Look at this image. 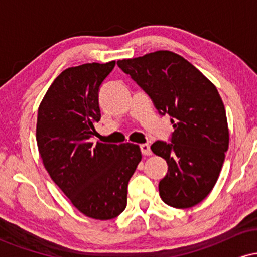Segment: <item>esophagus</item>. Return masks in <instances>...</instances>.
I'll list each match as a JSON object with an SVG mask.
<instances>
[{
	"label": "esophagus",
	"instance_id": "obj_1",
	"mask_svg": "<svg viewBox=\"0 0 257 257\" xmlns=\"http://www.w3.org/2000/svg\"><path fill=\"white\" fill-rule=\"evenodd\" d=\"M140 150H141V153L145 156H150L151 155V147H150L149 144H141L140 145Z\"/></svg>",
	"mask_w": 257,
	"mask_h": 257
}]
</instances>
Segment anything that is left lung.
<instances>
[{
    "mask_svg": "<svg viewBox=\"0 0 257 257\" xmlns=\"http://www.w3.org/2000/svg\"><path fill=\"white\" fill-rule=\"evenodd\" d=\"M117 65L145 90L159 114L170 116V143L158 140L151 146L168 163L159 196L173 208L198 204L216 184L228 150L226 110L216 87L169 51L123 59Z\"/></svg>",
    "mask_w": 257,
    "mask_h": 257,
    "instance_id": "1",
    "label": "left lung"
}]
</instances>
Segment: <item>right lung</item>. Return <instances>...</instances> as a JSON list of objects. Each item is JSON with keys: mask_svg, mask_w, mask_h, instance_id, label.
<instances>
[{"mask_svg": "<svg viewBox=\"0 0 257 257\" xmlns=\"http://www.w3.org/2000/svg\"><path fill=\"white\" fill-rule=\"evenodd\" d=\"M116 61L64 70L38 107L36 140L43 166L85 216L111 220L126 206L128 182L141 161L140 147L89 143L101 113L99 89Z\"/></svg>", "mask_w": 257, "mask_h": 257, "instance_id": "obj_1", "label": "right lung"}]
</instances>
